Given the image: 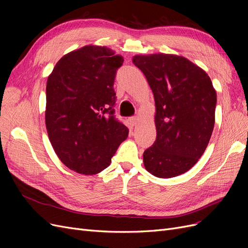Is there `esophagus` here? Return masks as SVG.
Segmentation results:
<instances>
[{"label":"esophagus","mask_w":248,"mask_h":248,"mask_svg":"<svg viewBox=\"0 0 248 248\" xmlns=\"http://www.w3.org/2000/svg\"><path fill=\"white\" fill-rule=\"evenodd\" d=\"M138 120H139L138 117H131V118H129V122L131 123L132 126H134V125H137Z\"/></svg>","instance_id":"34e87169"}]
</instances>
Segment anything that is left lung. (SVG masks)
Here are the masks:
<instances>
[{
  "label": "left lung",
  "instance_id": "obj_1",
  "mask_svg": "<svg viewBox=\"0 0 248 248\" xmlns=\"http://www.w3.org/2000/svg\"><path fill=\"white\" fill-rule=\"evenodd\" d=\"M132 62L145 74L155 101L156 140L142 155L145 169L158 178L182 175L198 162L212 136V81L182 56L136 55Z\"/></svg>",
  "mask_w": 248,
  "mask_h": 248
}]
</instances>
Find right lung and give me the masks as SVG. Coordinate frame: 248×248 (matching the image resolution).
I'll list each match as a JSON object with an SVG mask.
<instances>
[{"label": "right lung", "mask_w": 248, "mask_h": 248, "mask_svg": "<svg viewBox=\"0 0 248 248\" xmlns=\"http://www.w3.org/2000/svg\"><path fill=\"white\" fill-rule=\"evenodd\" d=\"M123 61L112 49L90 44L63 56L47 78L48 139L59 159L78 174L107 169L128 137L112 108L116 71Z\"/></svg>", "instance_id": "1"}]
</instances>
